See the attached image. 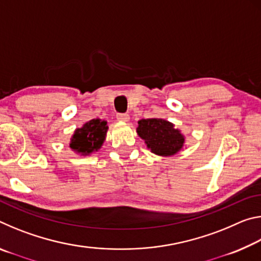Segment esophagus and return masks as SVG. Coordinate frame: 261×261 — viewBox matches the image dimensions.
<instances>
[{
  "mask_svg": "<svg viewBox=\"0 0 261 261\" xmlns=\"http://www.w3.org/2000/svg\"><path fill=\"white\" fill-rule=\"evenodd\" d=\"M116 117H117V120L121 122H129V120H130L129 114H117Z\"/></svg>",
  "mask_w": 261,
  "mask_h": 261,
  "instance_id": "34e87169",
  "label": "esophagus"
}]
</instances>
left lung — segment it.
Segmentation results:
<instances>
[{
    "label": "left lung",
    "instance_id": "left-lung-1",
    "mask_svg": "<svg viewBox=\"0 0 261 261\" xmlns=\"http://www.w3.org/2000/svg\"><path fill=\"white\" fill-rule=\"evenodd\" d=\"M137 134L145 140L147 148L160 156H171L183 148L185 138L178 129L163 118H146L138 121Z\"/></svg>",
    "mask_w": 261,
    "mask_h": 261
}]
</instances>
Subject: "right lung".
Returning <instances> with one entry per match:
<instances>
[{
	"mask_svg": "<svg viewBox=\"0 0 261 261\" xmlns=\"http://www.w3.org/2000/svg\"><path fill=\"white\" fill-rule=\"evenodd\" d=\"M107 131V121L93 118L86 122L82 127L74 130V134L70 139V148L74 153L84 156L98 152L102 146Z\"/></svg>",
	"mask_w": 261,
	"mask_h": 261,
	"instance_id": "add662e5",
	"label": "right lung"
}]
</instances>
